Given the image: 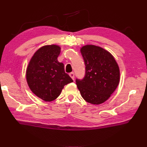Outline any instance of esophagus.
Segmentation results:
<instances>
[{"label":"esophagus","instance_id":"esophagus-1","mask_svg":"<svg viewBox=\"0 0 147 147\" xmlns=\"http://www.w3.org/2000/svg\"><path fill=\"white\" fill-rule=\"evenodd\" d=\"M69 76H70V77H71V78L73 79V80H74V73H73V72H71V73H69Z\"/></svg>","mask_w":147,"mask_h":147}]
</instances>
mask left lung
<instances>
[{
    "instance_id": "1",
    "label": "left lung",
    "mask_w": 147,
    "mask_h": 147,
    "mask_svg": "<svg viewBox=\"0 0 147 147\" xmlns=\"http://www.w3.org/2000/svg\"><path fill=\"white\" fill-rule=\"evenodd\" d=\"M85 61V76L76 84L87 102L99 105L110 97L120 80L119 67L110 52L100 47L86 45L80 49Z\"/></svg>"
}]
</instances>
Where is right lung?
Wrapping results in <instances>:
<instances>
[{
    "instance_id": "obj_1",
    "label": "right lung",
    "mask_w": 147,
    "mask_h": 147,
    "mask_svg": "<svg viewBox=\"0 0 147 147\" xmlns=\"http://www.w3.org/2000/svg\"><path fill=\"white\" fill-rule=\"evenodd\" d=\"M60 52L59 45L43 46L35 52L26 68V77L30 89L45 102L54 100L65 85L73 82L65 73L64 64L57 60Z\"/></svg>"
}]
</instances>
